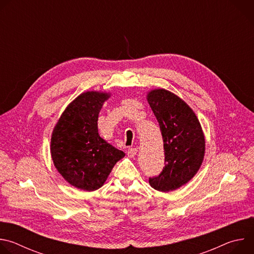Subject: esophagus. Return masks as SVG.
Returning <instances> with one entry per match:
<instances>
[{"label": "esophagus", "instance_id": "obj_1", "mask_svg": "<svg viewBox=\"0 0 254 254\" xmlns=\"http://www.w3.org/2000/svg\"><path fill=\"white\" fill-rule=\"evenodd\" d=\"M136 153H137V150L134 149V148H129V149L127 150V156H128L129 158H133V157L136 155Z\"/></svg>", "mask_w": 254, "mask_h": 254}]
</instances>
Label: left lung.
I'll use <instances>...</instances> for the list:
<instances>
[{
	"label": "left lung",
	"mask_w": 254,
	"mask_h": 254,
	"mask_svg": "<svg viewBox=\"0 0 254 254\" xmlns=\"http://www.w3.org/2000/svg\"><path fill=\"white\" fill-rule=\"evenodd\" d=\"M148 101L159 123L164 141L165 167L159 176L150 177L153 188L162 192L186 184L199 170L205 153L201 125L189 105L165 89H155Z\"/></svg>",
	"instance_id": "1"
}]
</instances>
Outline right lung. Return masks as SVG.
Here are the masks:
<instances>
[{"instance_id":"obj_1","label":"right lung","mask_w":254,"mask_h":254,"mask_svg":"<svg viewBox=\"0 0 254 254\" xmlns=\"http://www.w3.org/2000/svg\"><path fill=\"white\" fill-rule=\"evenodd\" d=\"M110 94L88 91L72 101L54 127L51 156L62 177L78 189L100 188L125 153L98 134V114Z\"/></svg>"}]
</instances>
